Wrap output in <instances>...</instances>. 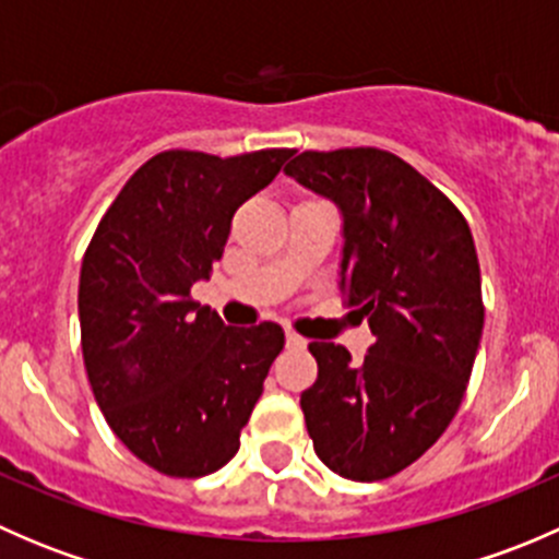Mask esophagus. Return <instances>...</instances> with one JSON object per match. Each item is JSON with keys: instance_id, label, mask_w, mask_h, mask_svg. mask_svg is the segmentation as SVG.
Wrapping results in <instances>:
<instances>
[{"instance_id": "34e87169", "label": "esophagus", "mask_w": 559, "mask_h": 559, "mask_svg": "<svg viewBox=\"0 0 559 559\" xmlns=\"http://www.w3.org/2000/svg\"><path fill=\"white\" fill-rule=\"evenodd\" d=\"M286 346H289V348H306L308 341H306V337L297 335V332L286 330Z\"/></svg>"}]
</instances>
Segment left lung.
<instances>
[{
    "label": "left lung",
    "instance_id": "obj_1",
    "mask_svg": "<svg viewBox=\"0 0 559 559\" xmlns=\"http://www.w3.org/2000/svg\"><path fill=\"white\" fill-rule=\"evenodd\" d=\"M284 173L341 211V289L376 335L362 362L335 343L308 346L319 365L300 394L308 436L337 476L381 481L443 436L471 379L484 330L471 227L389 151H306Z\"/></svg>",
    "mask_w": 559,
    "mask_h": 559
}]
</instances>
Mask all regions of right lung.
Instances as JSON below:
<instances>
[{
  "label": "right lung",
  "instance_id": "obj_1",
  "mask_svg": "<svg viewBox=\"0 0 559 559\" xmlns=\"http://www.w3.org/2000/svg\"><path fill=\"white\" fill-rule=\"evenodd\" d=\"M289 156L162 151L118 191L86 248L78 316L88 384L118 441L165 476H207L238 454L284 348L278 324L227 326L191 286L211 278L235 211Z\"/></svg>",
  "mask_w": 559,
  "mask_h": 559
}]
</instances>
